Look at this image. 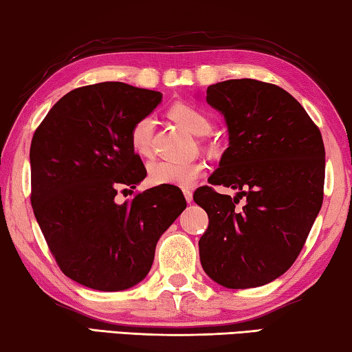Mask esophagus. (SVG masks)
<instances>
[{"mask_svg": "<svg viewBox=\"0 0 352 352\" xmlns=\"http://www.w3.org/2000/svg\"><path fill=\"white\" fill-rule=\"evenodd\" d=\"M183 194H185L186 202L191 204L192 202V191H191V189H185V191H183Z\"/></svg>", "mask_w": 352, "mask_h": 352, "instance_id": "obj_1", "label": "esophagus"}]
</instances>
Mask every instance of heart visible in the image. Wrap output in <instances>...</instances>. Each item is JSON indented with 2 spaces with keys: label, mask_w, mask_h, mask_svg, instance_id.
<instances>
[{
  "label": "heart",
  "mask_w": 352,
  "mask_h": 352,
  "mask_svg": "<svg viewBox=\"0 0 352 352\" xmlns=\"http://www.w3.org/2000/svg\"><path fill=\"white\" fill-rule=\"evenodd\" d=\"M169 114L177 124H180L194 136H204L211 130V120L202 109L189 103H175ZM153 119L150 116L141 117L130 131V146L139 156L152 155ZM205 172L204 163H174L158 161L148 169V180L156 186H180L188 188L197 182Z\"/></svg>",
  "instance_id": "1"
}]
</instances>
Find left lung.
<instances>
[{"label": "left lung", "mask_w": 352, "mask_h": 352, "mask_svg": "<svg viewBox=\"0 0 352 352\" xmlns=\"http://www.w3.org/2000/svg\"><path fill=\"white\" fill-rule=\"evenodd\" d=\"M206 102L228 128V147L208 183L236 194L213 186L194 192L210 219L199 241L200 263L226 288L266 285L294 263L321 210V133L296 98L270 82H216Z\"/></svg>", "instance_id": "obj_1"}]
</instances>
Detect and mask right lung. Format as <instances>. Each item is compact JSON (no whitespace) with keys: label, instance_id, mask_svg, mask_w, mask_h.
I'll use <instances>...</instances> for the list:
<instances>
[{"label":"right lung","instance_id":"obj_1","mask_svg":"<svg viewBox=\"0 0 352 352\" xmlns=\"http://www.w3.org/2000/svg\"><path fill=\"white\" fill-rule=\"evenodd\" d=\"M161 98V92L117 81L78 87L32 136L34 216L60 271L87 288L120 292L141 282L160 236L186 208L177 186L116 202L120 188L135 189L147 175L130 131Z\"/></svg>","mask_w":352,"mask_h":352}]
</instances>
